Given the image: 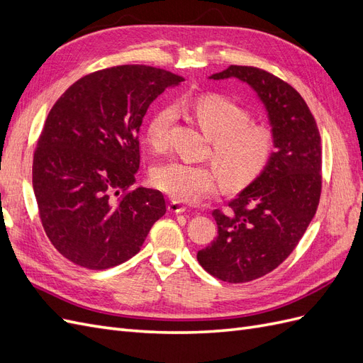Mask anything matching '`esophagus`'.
Listing matches in <instances>:
<instances>
[{"mask_svg": "<svg viewBox=\"0 0 363 363\" xmlns=\"http://www.w3.org/2000/svg\"><path fill=\"white\" fill-rule=\"evenodd\" d=\"M168 211H169L171 213H183V212L188 211V207L183 206V204L179 203V201H171V203L168 204Z\"/></svg>", "mask_w": 363, "mask_h": 363, "instance_id": "34e87169", "label": "esophagus"}]
</instances>
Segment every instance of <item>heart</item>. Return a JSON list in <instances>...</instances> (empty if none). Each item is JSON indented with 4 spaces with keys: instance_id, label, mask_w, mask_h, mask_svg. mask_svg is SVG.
<instances>
[{
    "instance_id": "1",
    "label": "heart",
    "mask_w": 363,
    "mask_h": 363,
    "mask_svg": "<svg viewBox=\"0 0 363 363\" xmlns=\"http://www.w3.org/2000/svg\"><path fill=\"white\" fill-rule=\"evenodd\" d=\"M194 115L204 133L211 138V163L171 160L152 172V184L180 203H195L213 194L221 177L227 188L238 189L255 182L269 164L276 138L267 125L251 124V115L242 106L224 96H200L194 104ZM175 121V108L163 106L155 112L145 128L148 145L164 151L169 130Z\"/></svg>"
}]
</instances>
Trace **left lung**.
<instances>
[{
  "instance_id": "8db88e82",
  "label": "left lung",
  "mask_w": 363,
  "mask_h": 363,
  "mask_svg": "<svg viewBox=\"0 0 363 363\" xmlns=\"http://www.w3.org/2000/svg\"><path fill=\"white\" fill-rule=\"evenodd\" d=\"M248 83L265 104L276 151L267 169L212 212L218 236L196 259L211 276L247 283L276 269L298 245L320 204L323 151L316 121L303 96L274 74L230 65L211 79Z\"/></svg>"
}]
</instances>
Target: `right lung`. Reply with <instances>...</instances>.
<instances>
[{
	"mask_svg": "<svg viewBox=\"0 0 363 363\" xmlns=\"http://www.w3.org/2000/svg\"><path fill=\"white\" fill-rule=\"evenodd\" d=\"M184 79L147 65L87 74L54 103L33 155L43 230L63 257L107 269L139 252L167 212L162 192L133 188L150 104Z\"/></svg>",
	"mask_w": 363,
	"mask_h": 363,
	"instance_id": "add662e5",
	"label": "right lung"
}]
</instances>
